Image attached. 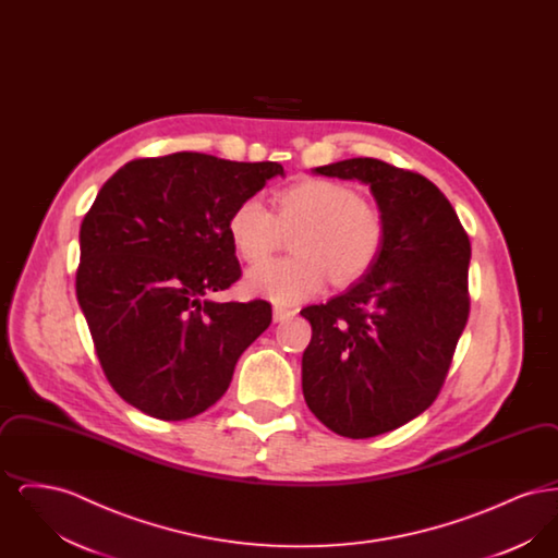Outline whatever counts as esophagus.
<instances>
[{
	"label": "esophagus",
	"mask_w": 558,
	"mask_h": 558,
	"mask_svg": "<svg viewBox=\"0 0 558 558\" xmlns=\"http://www.w3.org/2000/svg\"><path fill=\"white\" fill-rule=\"evenodd\" d=\"M296 312H292V310H287V307H274V322H284V319H291Z\"/></svg>",
	"instance_id": "esophagus-1"
}]
</instances>
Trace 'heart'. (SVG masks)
Segmentation results:
<instances>
[{
	"label": "heart",
	"mask_w": 558,
	"mask_h": 558,
	"mask_svg": "<svg viewBox=\"0 0 558 558\" xmlns=\"http://www.w3.org/2000/svg\"><path fill=\"white\" fill-rule=\"evenodd\" d=\"M274 213L259 198H244L228 217V236L240 259L262 264L292 232L294 255L248 271L246 291L291 305L322 291L326 278L347 287L378 262L387 226L353 187L330 180H303L274 198Z\"/></svg>",
	"instance_id": "heart-1"
}]
</instances>
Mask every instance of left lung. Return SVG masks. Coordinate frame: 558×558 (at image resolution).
<instances>
[{
	"instance_id": "8db88e82",
	"label": "left lung",
	"mask_w": 558,
	"mask_h": 558,
	"mask_svg": "<svg viewBox=\"0 0 558 558\" xmlns=\"http://www.w3.org/2000/svg\"><path fill=\"white\" fill-rule=\"evenodd\" d=\"M314 173L371 186L385 246L371 271L301 316L303 396L322 425L366 439L410 423L439 396L466 326L471 240L425 175L378 159H347Z\"/></svg>"
}]
</instances>
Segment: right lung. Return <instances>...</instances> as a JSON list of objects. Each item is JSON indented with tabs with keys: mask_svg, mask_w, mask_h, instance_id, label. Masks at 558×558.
<instances>
[{
	"mask_svg": "<svg viewBox=\"0 0 558 558\" xmlns=\"http://www.w3.org/2000/svg\"><path fill=\"white\" fill-rule=\"evenodd\" d=\"M280 162L175 153L123 165L81 223L77 301L112 389L160 421L221 398L271 305L217 303L240 278L228 217Z\"/></svg>",
	"mask_w": 558,
	"mask_h": 558,
	"instance_id": "1",
	"label": "right lung"
}]
</instances>
